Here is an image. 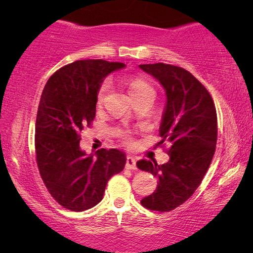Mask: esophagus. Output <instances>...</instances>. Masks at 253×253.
<instances>
[{"label": "esophagus", "instance_id": "esophagus-1", "mask_svg": "<svg viewBox=\"0 0 253 253\" xmlns=\"http://www.w3.org/2000/svg\"><path fill=\"white\" fill-rule=\"evenodd\" d=\"M126 169H137L136 166V159L133 157H126Z\"/></svg>", "mask_w": 253, "mask_h": 253}]
</instances>
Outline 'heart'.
<instances>
[{"mask_svg":"<svg viewBox=\"0 0 253 253\" xmlns=\"http://www.w3.org/2000/svg\"><path fill=\"white\" fill-rule=\"evenodd\" d=\"M126 84L129 88V93L131 95V98L133 99V101L139 99H144V98H154L155 96V89L153 86H152L150 83H148L146 79L141 78V77H137V76H132V77H127L126 79ZM112 92V83H110L109 79H106L101 83L100 87L98 89V93H96V103L99 106H101L105 103V101L108 98V95ZM122 137L126 139V141L129 140L126 133H123Z\"/></svg>","mask_w":253,"mask_h":253,"instance_id":"heart-1","label":"heart"}]
</instances>
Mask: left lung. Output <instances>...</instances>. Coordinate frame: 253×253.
I'll list each match as a JSON object with an SVG mask.
<instances>
[{
  "mask_svg": "<svg viewBox=\"0 0 253 253\" xmlns=\"http://www.w3.org/2000/svg\"><path fill=\"white\" fill-rule=\"evenodd\" d=\"M159 81L167 102L159 133L170 143L169 161L139 160L137 167L158 177V188L140 200L151 211L169 212L185 203L202 183L216 146L217 117L214 101L202 83L185 69L171 64H140Z\"/></svg>",
  "mask_w": 253,
  "mask_h": 253,
  "instance_id": "left-lung-1",
  "label": "left lung"
}]
</instances>
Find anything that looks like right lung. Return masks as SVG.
<instances>
[{"label":"right lung","instance_id":"add662e5","mask_svg":"<svg viewBox=\"0 0 253 253\" xmlns=\"http://www.w3.org/2000/svg\"><path fill=\"white\" fill-rule=\"evenodd\" d=\"M126 67L103 60H81L58 69L44 85L36 121V155L40 176L51 197L75 212L103 198L107 182L126 166L116 148L87 155L81 132L95 117L96 93L106 76Z\"/></svg>","mask_w":253,"mask_h":253}]
</instances>
